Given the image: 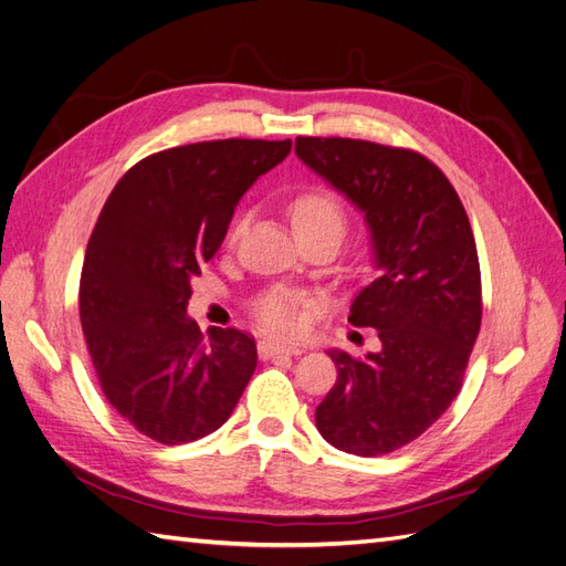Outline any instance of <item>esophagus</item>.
<instances>
[{
  "mask_svg": "<svg viewBox=\"0 0 566 566\" xmlns=\"http://www.w3.org/2000/svg\"><path fill=\"white\" fill-rule=\"evenodd\" d=\"M304 349L302 347H287V345H279V342H262L260 345V354L262 358H271V356H300Z\"/></svg>",
  "mask_w": 566,
  "mask_h": 566,
  "instance_id": "1",
  "label": "esophagus"
}]
</instances>
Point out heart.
<instances>
[{
    "label": "heart",
    "mask_w": 566,
    "mask_h": 566,
    "mask_svg": "<svg viewBox=\"0 0 566 566\" xmlns=\"http://www.w3.org/2000/svg\"><path fill=\"white\" fill-rule=\"evenodd\" d=\"M287 214L297 238L335 235L339 241L349 227V212L345 202L328 191V188H310V191L297 193L287 205ZM248 221V212L233 219L229 229V245L241 241ZM306 312H310V300L293 293V290H271V293L254 302V318L260 321L264 331L273 335H297L306 323Z\"/></svg>",
    "instance_id": "heart-1"
}]
</instances>
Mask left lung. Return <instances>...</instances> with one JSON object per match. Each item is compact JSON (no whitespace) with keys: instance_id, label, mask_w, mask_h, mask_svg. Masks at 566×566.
<instances>
[{"instance_id":"left-lung-1","label":"left lung","mask_w":566,"mask_h":566,"mask_svg":"<svg viewBox=\"0 0 566 566\" xmlns=\"http://www.w3.org/2000/svg\"><path fill=\"white\" fill-rule=\"evenodd\" d=\"M295 153L366 214L380 269L349 314L356 328H375L380 352H331L337 382L316 427L339 451L385 455L432 427L462 387L482 325L474 233L422 153L342 136H297Z\"/></svg>"}]
</instances>
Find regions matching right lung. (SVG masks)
Masks as SVG:
<instances>
[{
	"instance_id": "obj_1",
	"label": "right lung",
	"mask_w": 566,
	"mask_h": 566,
	"mask_svg": "<svg viewBox=\"0 0 566 566\" xmlns=\"http://www.w3.org/2000/svg\"><path fill=\"white\" fill-rule=\"evenodd\" d=\"M290 148V139H221L153 153L98 214L80 276L82 331L108 403L165 447L219 430L252 378L254 337L235 328L205 337L186 306L238 200Z\"/></svg>"
}]
</instances>
